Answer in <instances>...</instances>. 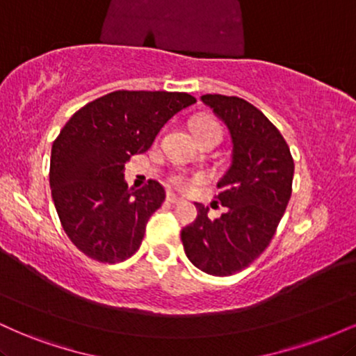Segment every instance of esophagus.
Listing matches in <instances>:
<instances>
[{
	"mask_svg": "<svg viewBox=\"0 0 356 356\" xmlns=\"http://www.w3.org/2000/svg\"><path fill=\"white\" fill-rule=\"evenodd\" d=\"M167 201H169L170 204H181V202L184 201V199L179 197V195L172 194V192H169V194H167Z\"/></svg>",
	"mask_w": 356,
	"mask_h": 356,
	"instance_id": "obj_1",
	"label": "esophagus"
}]
</instances>
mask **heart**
I'll use <instances>...</instances> for the list:
<instances>
[{
  "instance_id": "heart-1",
  "label": "heart",
  "mask_w": 356,
  "mask_h": 356,
  "mask_svg": "<svg viewBox=\"0 0 356 356\" xmlns=\"http://www.w3.org/2000/svg\"><path fill=\"white\" fill-rule=\"evenodd\" d=\"M192 130L195 132H202V130H220L219 124L216 120H212V118H197V120L192 124ZM174 184L177 187H181V189H189V187L192 186V181H189V179L186 177H175L174 179Z\"/></svg>"
}]
</instances>
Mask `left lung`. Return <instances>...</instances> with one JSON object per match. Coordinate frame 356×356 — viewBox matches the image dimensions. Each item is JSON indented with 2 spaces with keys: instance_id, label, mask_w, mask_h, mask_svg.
Here are the masks:
<instances>
[{
  "instance_id": "obj_1",
  "label": "left lung",
  "mask_w": 356,
  "mask_h": 356,
  "mask_svg": "<svg viewBox=\"0 0 356 356\" xmlns=\"http://www.w3.org/2000/svg\"><path fill=\"white\" fill-rule=\"evenodd\" d=\"M201 100L229 130L231 164L218 182L226 212L209 219V207L195 202L197 218L181 231V239L195 268L229 276L249 266L271 243L291 197L295 164L280 130L254 105L211 93Z\"/></svg>"
}]
</instances>
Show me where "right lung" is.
<instances>
[{
    "mask_svg": "<svg viewBox=\"0 0 356 356\" xmlns=\"http://www.w3.org/2000/svg\"><path fill=\"white\" fill-rule=\"evenodd\" d=\"M194 104L182 92L118 90L65 124L51 147V197L63 231L83 254L120 263L137 251L165 191L157 181L129 189L125 162L147 152L162 127Z\"/></svg>",
    "mask_w": 356,
    "mask_h": 356,
    "instance_id": "add662e5",
    "label": "right lung"
}]
</instances>
